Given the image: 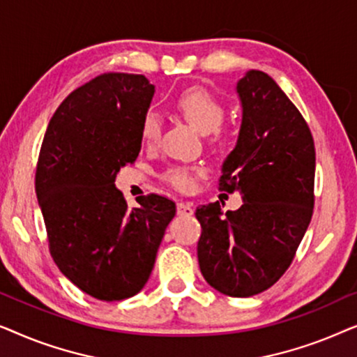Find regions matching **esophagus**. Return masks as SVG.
<instances>
[{"label": "esophagus", "mask_w": 357, "mask_h": 357, "mask_svg": "<svg viewBox=\"0 0 357 357\" xmlns=\"http://www.w3.org/2000/svg\"><path fill=\"white\" fill-rule=\"evenodd\" d=\"M177 214L180 216H192L193 214V204L190 203H177Z\"/></svg>", "instance_id": "obj_1"}]
</instances>
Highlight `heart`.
<instances>
[{"instance_id":"obj_1","label":"heart","mask_w":357,"mask_h":357,"mask_svg":"<svg viewBox=\"0 0 357 357\" xmlns=\"http://www.w3.org/2000/svg\"><path fill=\"white\" fill-rule=\"evenodd\" d=\"M175 110L183 116L198 133L211 135L221 128L226 110L221 100L203 87H188L180 92L174 100ZM162 131V120L155 112H146L139 126L141 141L146 146H153L159 141ZM202 174L193 167H170L165 170L164 180L180 192H192L195 178Z\"/></svg>"}]
</instances>
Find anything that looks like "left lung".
I'll list each match as a JSON object with an SVG mask.
<instances>
[{"label":"left lung","instance_id":"1","mask_svg":"<svg viewBox=\"0 0 357 357\" xmlns=\"http://www.w3.org/2000/svg\"><path fill=\"white\" fill-rule=\"evenodd\" d=\"M242 125L222 164L219 190L241 192L243 204L197 208L198 263L204 280L231 297L271 287L294 260L314 213L315 146L304 116L266 73L237 82Z\"/></svg>","mask_w":357,"mask_h":357}]
</instances>
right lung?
<instances>
[{"label":"right lung","instance_id":"right-lung-1","mask_svg":"<svg viewBox=\"0 0 357 357\" xmlns=\"http://www.w3.org/2000/svg\"><path fill=\"white\" fill-rule=\"evenodd\" d=\"M153 96L143 75L105 73L61 102L43 136L36 192L52 258L99 301L143 289L175 216L172 199L151 193L130 209L115 187L120 169L138 158Z\"/></svg>","mask_w":357,"mask_h":357}]
</instances>
